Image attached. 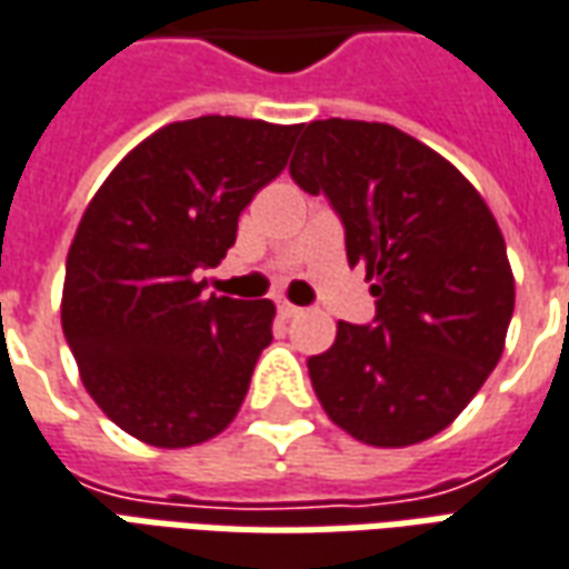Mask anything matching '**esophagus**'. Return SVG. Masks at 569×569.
Listing matches in <instances>:
<instances>
[{
	"instance_id": "esophagus-1",
	"label": "esophagus",
	"mask_w": 569,
	"mask_h": 569,
	"mask_svg": "<svg viewBox=\"0 0 569 569\" xmlns=\"http://www.w3.org/2000/svg\"><path fill=\"white\" fill-rule=\"evenodd\" d=\"M277 313H280L283 320H292V317H298V313H301V308L289 305V301H280V305H277Z\"/></svg>"
}]
</instances>
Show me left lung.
Wrapping results in <instances>:
<instances>
[{
    "label": "left lung",
    "instance_id": "obj_1",
    "mask_svg": "<svg viewBox=\"0 0 569 569\" xmlns=\"http://www.w3.org/2000/svg\"><path fill=\"white\" fill-rule=\"evenodd\" d=\"M289 174L323 193L363 264L372 323H339L308 360L326 416L372 447L435 437L468 407L506 345L515 280L496 218L465 174L385 122L298 129Z\"/></svg>",
    "mask_w": 569,
    "mask_h": 569
}]
</instances>
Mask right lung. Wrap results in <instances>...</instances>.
<instances>
[{"mask_svg":"<svg viewBox=\"0 0 569 569\" xmlns=\"http://www.w3.org/2000/svg\"><path fill=\"white\" fill-rule=\"evenodd\" d=\"M298 126L172 122L110 172L67 256L61 323L107 419L162 450L221 435L271 345L273 305L206 296L197 273L237 240L240 212L283 172Z\"/></svg>","mask_w":569,"mask_h":569,"instance_id":"add662e5","label":"right lung"}]
</instances>
